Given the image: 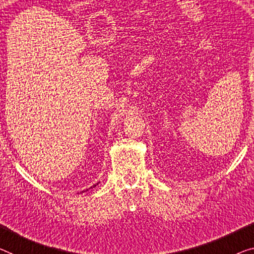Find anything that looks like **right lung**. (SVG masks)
Masks as SVG:
<instances>
[{"mask_svg": "<svg viewBox=\"0 0 254 254\" xmlns=\"http://www.w3.org/2000/svg\"><path fill=\"white\" fill-rule=\"evenodd\" d=\"M96 185H99V183H97V184H95V185H94V186H93V187H95ZM91 189H92V187H91ZM83 192H84V190H83ZM83 192H81V193H83Z\"/></svg>", "mask_w": 254, "mask_h": 254, "instance_id": "right-lung-1", "label": "right lung"}]
</instances>
